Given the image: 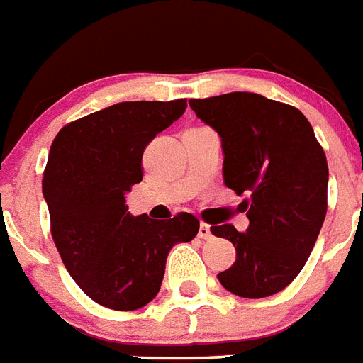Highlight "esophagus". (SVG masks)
<instances>
[{"mask_svg": "<svg viewBox=\"0 0 363 363\" xmlns=\"http://www.w3.org/2000/svg\"><path fill=\"white\" fill-rule=\"evenodd\" d=\"M198 238L199 239H211V226L209 224H199V230H198Z\"/></svg>", "mask_w": 363, "mask_h": 363, "instance_id": "1", "label": "esophagus"}]
</instances>
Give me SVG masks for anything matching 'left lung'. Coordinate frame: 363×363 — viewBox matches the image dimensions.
I'll return each mask as SVG.
<instances>
[{"instance_id": "1", "label": "left lung", "mask_w": 363, "mask_h": 363, "mask_svg": "<svg viewBox=\"0 0 363 363\" xmlns=\"http://www.w3.org/2000/svg\"><path fill=\"white\" fill-rule=\"evenodd\" d=\"M198 118L220 135L224 184L247 194L248 230L211 226L235 247V262L218 273L228 292L267 298L299 275L328 211V162L303 113L259 94L232 92L190 99Z\"/></svg>"}]
</instances>
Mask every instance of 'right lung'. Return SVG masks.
Segmentation results:
<instances>
[{"label": "right lung", "instance_id": "obj_1", "mask_svg": "<svg viewBox=\"0 0 363 363\" xmlns=\"http://www.w3.org/2000/svg\"><path fill=\"white\" fill-rule=\"evenodd\" d=\"M186 109V99L122 101L69 122L54 137L43 173L50 233L65 269L88 298L135 311L160 292L165 259L192 241L199 220L131 216L124 194L143 181V152Z\"/></svg>", "mask_w": 363, "mask_h": 363}]
</instances>
